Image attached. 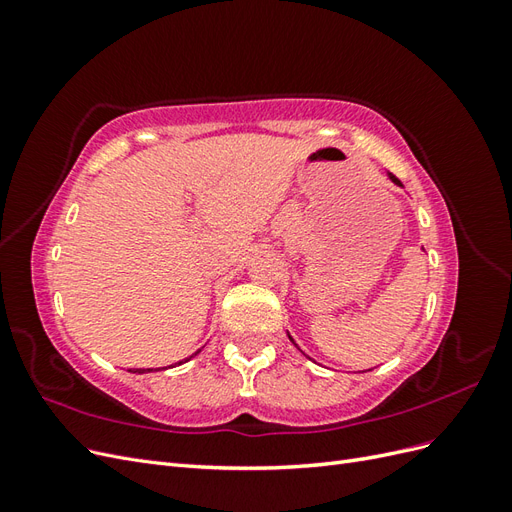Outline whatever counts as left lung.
<instances>
[{
	"instance_id": "left-lung-1",
	"label": "left lung",
	"mask_w": 512,
	"mask_h": 512,
	"mask_svg": "<svg viewBox=\"0 0 512 512\" xmlns=\"http://www.w3.org/2000/svg\"><path fill=\"white\" fill-rule=\"evenodd\" d=\"M391 179H393V183H397V185H401V181L395 177V175H391ZM292 339V337H290Z\"/></svg>"
}]
</instances>
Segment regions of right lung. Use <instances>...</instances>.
I'll return each instance as SVG.
<instances>
[{
    "label": "right lung",
    "mask_w": 512,
    "mask_h": 512,
    "mask_svg": "<svg viewBox=\"0 0 512 512\" xmlns=\"http://www.w3.org/2000/svg\"><path fill=\"white\" fill-rule=\"evenodd\" d=\"M130 371H132V369H130ZM145 371H151V369H134L132 374H145Z\"/></svg>",
    "instance_id": "add662e5"
}]
</instances>
